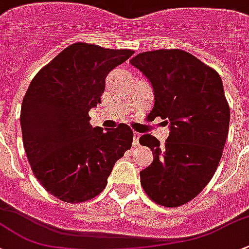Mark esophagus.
Segmentation results:
<instances>
[{
  "label": "esophagus",
  "mask_w": 249,
  "mask_h": 249,
  "mask_svg": "<svg viewBox=\"0 0 249 249\" xmlns=\"http://www.w3.org/2000/svg\"><path fill=\"white\" fill-rule=\"evenodd\" d=\"M141 135L138 132H133V146H138V140H140Z\"/></svg>",
  "instance_id": "34e87169"
}]
</instances>
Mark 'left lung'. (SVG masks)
<instances>
[{
	"label": "left lung",
	"mask_w": 249,
	"mask_h": 249,
	"mask_svg": "<svg viewBox=\"0 0 249 249\" xmlns=\"http://www.w3.org/2000/svg\"><path fill=\"white\" fill-rule=\"evenodd\" d=\"M130 63L153 86L151 118L169 124L163 145L149 133L141 136L154 154L141 185L156 204L184 205L209 184L223 154L230 120L223 83L216 70L182 50L142 52Z\"/></svg>",
	"instance_id": "8db88e82"
}]
</instances>
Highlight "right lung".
Segmentation results:
<instances>
[{
    "instance_id": "obj_1",
    "label": "right lung",
    "mask_w": 249,
    "mask_h": 249,
    "mask_svg": "<svg viewBox=\"0 0 249 249\" xmlns=\"http://www.w3.org/2000/svg\"><path fill=\"white\" fill-rule=\"evenodd\" d=\"M132 50L75 43L41 68L21 105L23 148L41 186L67 203L91 199L107 185L114 163L131 148L125 124L104 131L88 112L101 103L108 72Z\"/></svg>"
}]
</instances>
